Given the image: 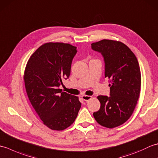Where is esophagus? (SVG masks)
<instances>
[{
	"label": "esophagus",
	"mask_w": 158,
	"mask_h": 158,
	"mask_svg": "<svg viewBox=\"0 0 158 158\" xmlns=\"http://www.w3.org/2000/svg\"><path fill=\"white\" fill-rule=\"evenodd\" d=\"M81 97H82V99L84 100V101H88V100L91 99V98H92L91 96H86V95H83Z\"/></svg>",
	"instance_id": "34e87169"
}]
</instances>
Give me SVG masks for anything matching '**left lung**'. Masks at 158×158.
Wrapping results in <instances>:
<instances>
[{"mask_svg": "<svg viewBox=\"0 0 158 158\" xmlns=\"http://www.w3.org/2000/svg\"><path fill=\"white\" fill-rule=\"evenodd\" d=\"M91 45L102 56L105 76L110 81V96H98L100 108L93 115L100 125L113 128L125 123L135 109L141 85L139 62L122 42L104 39Z\"/></svg>", "mask_w": 158, "mask_h": 158, "instance_id": "8db88e82", "label": "left lung"}]
</instances>
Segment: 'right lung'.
Returning <instances> with one entry per match:
<instances>
[{"label": "right lung", "instance_id": "right-lung-1", "mask_svg": "<svg viewBox=\"0 0 158 158\" xmlns=\"http://www.w3.org/2000/svg\"><path fill=\"white\" fill-rule=\"evenodd\" d=\"M77 48L63 43H48L28 60L25 88L33 108L43 123L53 130H63L75 122L81 104L78 97L62 92L60 86L70 76Z\"/></svg>", "mask_w": 158, "mask_h": 158}]
</instances>
